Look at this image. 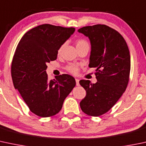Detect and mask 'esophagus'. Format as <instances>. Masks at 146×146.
<instances>
[{"label":"esophagus","instance_id":"esophagus-1","mask_svg":"<svg viewBox=\"0 0 146 146\" xmlns=\"http://www.w3.org/2000/svg\"><path fill=\"white\" fill-rule=\"evenodd\" d=\"M76 85L78 86L80 85V84H79V80L77 79V78L76 79Z\"/></svg>","mask_w":146,"mask_h":146}]
</instances>
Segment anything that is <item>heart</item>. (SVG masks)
<instances>
[{"label":"heart","instance_id":"1","mask_svg":"<svg viewBox=\"0 0 146 146\" xmlns=\"http://www.w3.org/2000/svg\"><path fill=\"white\" fill-rule=\"evenodd\" d=\"M76 47H77V49L81 48V47H89V44L88 42H87V41L83 39V38H79V39L76 40ZM64 47V44H62V45L59 47V49H58L57 50L58 55H59L61 53ZM66 69L67 71L69 72V73L76 75L77 74L78 72H79L80 67L79 66L76 65V64H68V65L66 67Z\"/></svg>","mask_w":146,"mask_h":146}]
</instances>
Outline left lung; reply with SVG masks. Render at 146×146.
Instances as JSON below:
<instances>
[{"mask_svg":"<svg viewBox=\"0 0 146 146\" xmlns=\"http://www.w3.org/2000/svg\"><path fill=\"white\" fill-rule=\"evenodd\" d=\"M78 32L90 38L89 67L96 68L97 80L95 84L80 81L87 93L80 106L85 114L98 117L107 113L126 90L131 68L129 50L120 33L104 24L84 27Z\"/></svg>","mask_w":146,"mask_h":146,"instance_id":"8db88e82","label":"left lung"}]
</instances>
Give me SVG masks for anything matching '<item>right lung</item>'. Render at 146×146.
<instances>
[{
    "mask_svg": "<svg viewBox=\"0 0 146 146\" xmlns=\"http://www.w3.org/2000/svg\"><path fill=\"white\" fill-rule=\"evenodd\" d=\"M75 28L42 24L21 38L11 66L14 87L31 111L47 117L57 114L73 87L75 78L62 74L49 80L47 64L57 57V50L74 33Z\"/></svg>",
    "mask_w": 146,
    "mask_h": 146,
    "instance_id": "1",
    "label": "right lung"
}]
</instances>
